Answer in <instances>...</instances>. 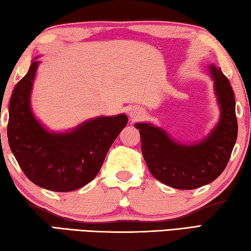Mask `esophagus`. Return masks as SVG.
Here are the masks:
<instances>
[{"mask_svg":"<svg viewBox=\"0 0 251 251\" xmlns=\"http://www.w3.org/2000/svg\"><path fill=\"white\" fill-rule=\"evenodd\" d=\"M131 117H133V118H136V117H137V115H136L135 113H133V114H131Z\"/></svg>","mask_w":251,"mask_h":251,"instance_id":"obj_1","label":"esophagus"}]
</instances>
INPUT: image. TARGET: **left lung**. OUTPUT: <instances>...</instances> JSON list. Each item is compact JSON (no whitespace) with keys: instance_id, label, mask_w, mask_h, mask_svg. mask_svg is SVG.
<instances>
[{"instance_id":"1","label":"left lung","mask_w":251,"mask_h":251,"mask_svg":"<svg viewBox=\"0 0 251 251\" xmlns=\"http://www.w3.org/2000/svg\"><path fill=\"white\" fill-rule=\"evenodd\" d=\"M215 92L220 105V121L206 139L194 145H182L166 131L146 123H137L142 152L156 179L177 189H195L214 181L226 168L235 146L238 124L235 95L220 69L209 66Z\"/></svg>"}]
</instances>
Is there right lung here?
<instances>
[{"mask_svg":"<svg viewBox=\"0 0 251 251\" xmlns=\"http://www.w3.org/2000/svg\"><path fill=\"white\" fill-rule=\"evenodd\" d=\"M39 61L16 84L8 106V145L29 180L53 192H73L99 174L126 115L97 117L70 133H50L33 116L29 95Z\"/></svg>","mask_w":251,"mask_h":251,"instance_id":"1","label":"right lung"}]
</instances>
